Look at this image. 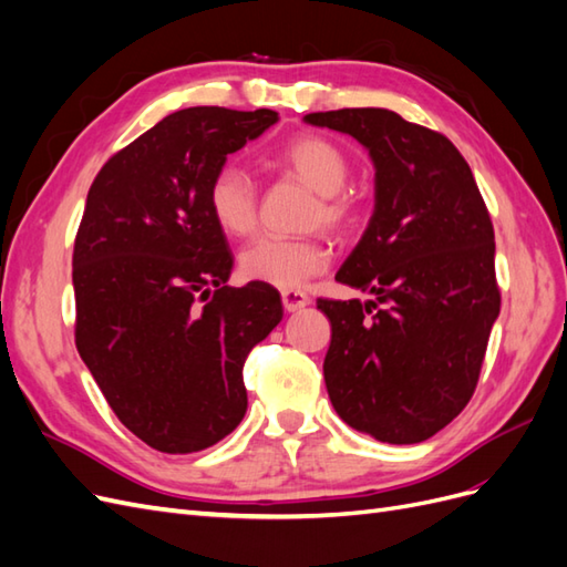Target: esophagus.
I'll list each match as a JSON object with an SVG mask.
<instances>
[{
    "label": "esophagus",
    "mask_w": 567,
    "mask_h": 567,
    "mask_svg": "<svg viewBox=\"0 0 567 567\" xmlns=\"http://www.w3.org/2000/svg\"><path fill=\"white\" fill-rule=\"evenodd\" d=\"M281 302L286 312H298L302 307L310 305V296L302 293V290H281Z\"/></svg>",
    "instance_id": "34e87169"
}]
</instances>
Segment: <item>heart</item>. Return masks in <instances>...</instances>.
<instances>
[{"instance_id":"b5f03b06","label":"heart","mask_w":567,"mask_h":567,"mask_svg":"<svg viewBox=\"0 0 567 567\" xmlns=\"http://www.w3.org/2000/svg\"><path fill=\"white\" fill-rule=\"evenodd\" d=\"M271 161L312 186L319 198L317 221L342 229L352 221V200L342 194L350 163L338 144L319 134H298L274 151ZM208 210L229 236H246L257 221V192L246 169L221 165L208 184ZM329 265V252L315 238L257 236L241 255L238 269L248 281L274 288H298Z\"/></svg>"}]
</instances>
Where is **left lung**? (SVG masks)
Here are the masks:
<instances>
[{
    "mask_svg": "<svg viewBox=\"0 0 567 567\" xmlns=\"http://www.w3.org/2000/svg\"><path fill=\"white\" fill-rule=\"evenodd\" d=\"M373 163V215L336 281L373 300H317L331 321L323 381L336 414L379 442L433 437L468 404L499 317L494 229L468 163L388 109L310 113Z\"/></svg>",
    "mask_w": 567,
    "mask_h": 567,
    "instance_id": "obj_1",
    "label": "left lung"
}]
</instances>
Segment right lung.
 <instances>
[{"label": "right lung", "instance_id": "right-lung-1", "mask_svg": "<svg viewBox=\"0 0 567 567\" xmlns=\"http://www.w3.org/2000/svg\"><path fill=\"white\" fill-rule=\"evenodd\" d=\"M277 120L177 111L115 153L87 194L75 346L115 416L158 452H200L244 421V362L284 317L277 288L227 286L234 260L205 198L229 153Z\"/></svg>", "mask_w": 567, "mask_h": 567}]
</instances>
